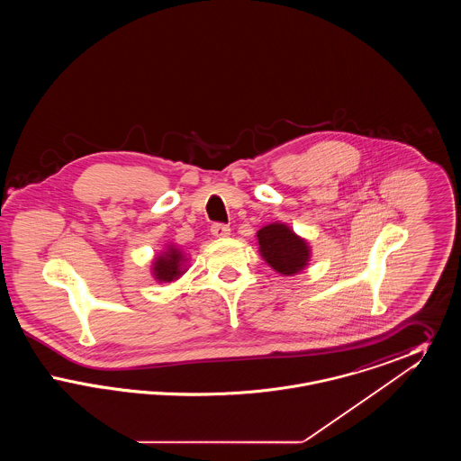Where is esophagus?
<instances>
[{
	"instance_id": "obj_1",
	"label": "esophagus",
	"mask_w": 461,
	"mask_h": 461,
	"mask_svg": "<svg viewBox=\"0 0 461 461\" xmlns=\"http://www.w3.org/2000/svg\"><path fill=\"white\" fill-rule=\"evenodd\" d=\"M230 226H226V224H221V222H216V224H212V228H211V233L216 237V239H226L228 235H230Z\"/></svg>"
}]
</instances>
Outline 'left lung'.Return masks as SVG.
I'll use <instances>...</instances> for the list:
<instances>
[{
  "mask_svg": "<svg viewBox=\"0 0 461 461\" xmlns=\"http://www.w3.org/2000/svg\"><path fill=\"white\" fill-rule=\"evenodd\" d=\"M259 252L267 266L284 276L301 273L311 261V247L285 222H271L258 231Z\"/></svg>",
  "mask_w": 461,
  "mask_h": 461,
  "instance_id": "obj_1",
  "label": "left lung"
}]
</instances>
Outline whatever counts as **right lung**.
Masks as SVG:
<instances>
[{
    "mask_svg": "<svg viewBox=\"0 0 461 461\" xmlns=\"http://www.w3.org/2000/svg\"><path fill=\"white\" fill-rule=\"evenodd\" d=\"M188 258L176 245H169L152 261V275L158 284H171L186 273Z\"/></svg>",
    "mask_w": 461,
    "mask_h": 461,
    "instance_id": "add662e5",
    "label": "right lung"
}]
</instances>
